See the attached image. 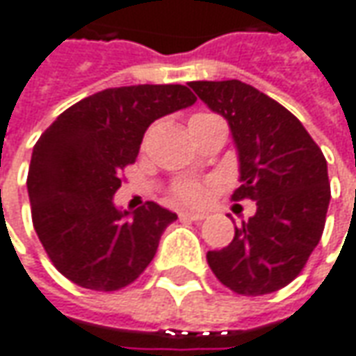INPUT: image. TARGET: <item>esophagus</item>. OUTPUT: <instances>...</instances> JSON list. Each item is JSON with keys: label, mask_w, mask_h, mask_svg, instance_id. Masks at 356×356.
I'll return each instance as SVG.
<instances>
[{"label": "esophagus", "mask_w": 356, "mask_h": 356, "mask_svg": "<svg viewBox=\"0 0 356 356\" xmlns=\"http://www.w3.org/2000/svg\"><path fill=\"white\" fill-rule=\"evenodd\" d=\"M181 217L183 219H191V221H203L207 217V213H203V211H183Z\"/></svg>", "instance_id": "obj_1"}]
</instances>
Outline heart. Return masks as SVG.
<instances>
[{"instance_id":"heart-1","label":"heart","mask_w":356,"mask_h":356,"mask_svg":"<svg viewBox=\"0 0 356 356\" xmlns=\"http://www.w3.org/2000/svg\"><path fill=\"white\" fill-rule=\"evenodd\" d=\"M173 199L185 205H201L207 199V187L203 183L185 181L173 189Z\"/></svg>"}]
</instances>
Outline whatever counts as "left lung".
I'll return each instance as SVG.
<instances>
[{
  "label": "left lung",
  "mask_w": 356,
  "mask_h": 356,
  "mask_svg": "<svg viewBox=\"0 0 356 356\" xmlns=\"http://www.w3.org/2000/svg\"><path fill=\"white\" fill-rule=\"evenodd\" d=\"M189 86L231 127L241 173L231 199L257 201L233 241L209 251V267L237 295L275 293L301 273L323 235L331 201L325 155L297 117L253 86L239 79Z\"/></svg>",
  "instance_id": "8db88e82"
}]
</instances>
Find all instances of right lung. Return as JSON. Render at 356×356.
<instances>
[{
  "label": "right lung",
  "mask_w": 356,
  "mask_h": 356,
  "mask_svg": "<svg viewBox=\"0 0 356 356\" xmlns=\"http://www.w3.org/2000/svg\"><path fill=\"white\" fill-rule=\"evenodd\" d=\"M185 86L103 89L71 105L39 137L27 193L39 241L55 269L91 291H119L147 269L175 213L147 201L121 211L113 195L147 127L193 105Z\"/></svg>",
  "instance_id": "obj_1"
}]
</instances>
